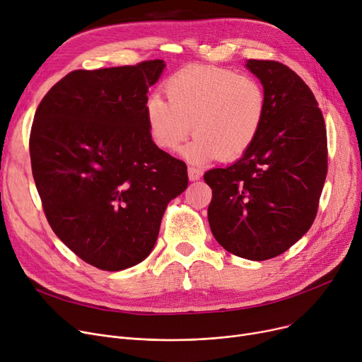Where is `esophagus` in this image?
I'll use <instances>...</instances> for the list:
<instances>
[{
	"instance_id": "34e87169",
	"label": "esophagus",
	"mask_w": 362,
	"mask_h": 362,
	"mask_svg": "<svg viewBox=\"0 0 362 362\" xmlns=\"http://www.w3.org/2000/svg\"><path fill=\"white\" fill-rule=\"evenodd\" d=\"M187 175H189V180H199L201 176H202V170L198 168V167H189L187 168Z\"/></svg>"
}]
</instances>
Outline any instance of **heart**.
Segmentation results:
<instances>
[{
    "label": "heart",
    "instance_id": "heart-1",
    "mask_svg": "<svg viewBox=\"0 0 362 362\" xmlns=\"http://www.w3.org/2000/svg\"><path fill=\"white\" fill-rule=\"evenodd\" d=\"M167 100L151 95L145 105L151 138L177 151L191 130L197 136L186 156L195 163L239 158L261 130L267 98L258 79L229 69L191 66L164 85Z\"/></svg>",
    "mask_w": 362,
    "mask_h": 362
}]
</instances>
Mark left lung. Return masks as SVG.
<instances>
[{
	"label": "left lung",
	"instance_id": "obj_1",
	"mask_svg": "<svg viewBox=\"0 0 362 362\" xmlns=\"http://www.w3.org/2000/svg\"><path fill=\"white\" fill-rule=\"evenodd\" d=\"M267 110L240 160L208 170V221L216 240L240 258H274L313 226L327 176V132L308 85L279 62L248 60Z\"/></svg>",
	"mask_w": 362,
	"mask_h": 362
}]
</instances>
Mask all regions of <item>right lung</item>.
<instances>
[{
    "label": "right lung",
    "mask_w": 362,
    "mask_h": 362,
    "mask_svg": "<svg viewBox=\"0 0 362 362\" xmlns=\"http://www.w3.org/2000/svg\"><path fill=\"white\" fill-rule=\"evenodd\" d=\"M163 60L73 70L37 105L32 175L54 233L104 272L136 265L152 251L187 167L151 139L145 105Z\"/></svg>",
    "instance_id": "1"
}]
</instances>
